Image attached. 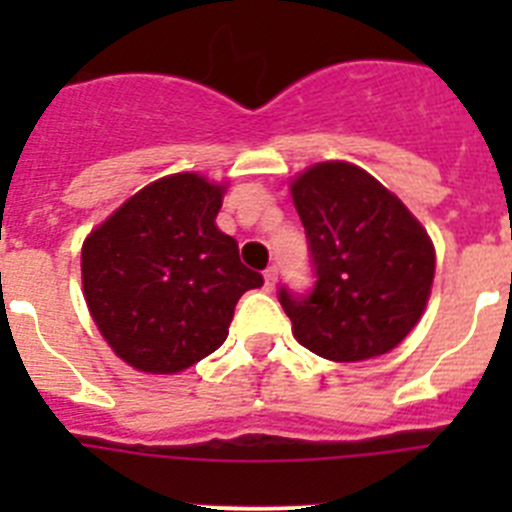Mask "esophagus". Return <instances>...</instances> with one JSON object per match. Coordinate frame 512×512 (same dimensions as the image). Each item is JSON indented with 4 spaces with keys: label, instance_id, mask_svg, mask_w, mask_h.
<instances>
[{
    "label": "esophagus",
    "instance_id": "1",
    "mask_svg": "<svg viewBox=\"0 0 512 512\" xmlns=\"http://www.w3.org/2000/svg\"><path fill=\"white\" fill-rule=\"evenodd\" d=\"M277 277H279L277 266H269V269L264 271V287L274 289V284H277Z\"/></svg>",
    "mask_w": 512,
    "mask_h": 512
}]
</instances>
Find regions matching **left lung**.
<instances>
[{"label": "left lung", "instance_id": "obj_1", "mask_svg": "<svg viewBox=\"0 0 512 512\" xmlns=\"http://www.w3.org/2000/svg\"><path fill=\"white\" fill-rule=\"evenodd\" d=\"M315 287L279 289L295 338L330 361L382 356L408 336L431 297L436 251L395 194L343 161L315 164L292 182Z\"/></svg>", "mask_w": 512, "mask_h": 512}]
</instances>
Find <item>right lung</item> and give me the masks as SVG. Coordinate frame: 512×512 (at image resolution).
<instances>
[{
	"label": "right lung",
	"instance_id": "add662e5",
	"mask_svg": "<svg viewBox=\"0 0 512 512\" xmlns=\"http://www.w3.org/2000/svg\"><path fill=\"white\" fill-rule=\"evenodd\" d=\"M225 187L200 174L148 184L81 248V282L104 341L148 374H176L228 338L243 292L264 284L217 230Z\"/></svg>",
	"mask_w": 512,
	"mask_h": 512
}]
</instances>
